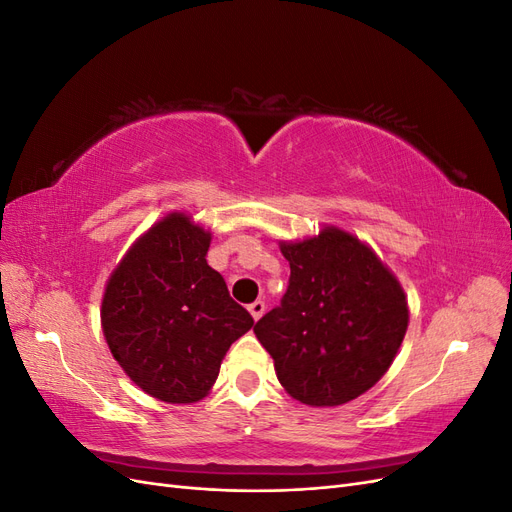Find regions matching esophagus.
I'll return each mask as SVG.
<instances>
[{"instance_id":"1","label":"esophagus","mask_w":512,"mask_h":512,"mask_svg":"<svg viewBox=\"0 0 512 512\" xmlns=\"http://www.w3.org/2000/svg\"><path fill=\"white\" fill-rule=\"evenodd\" d=\"M247 309H250V314H252V318L254 320H258V318H262V314H265V309H267V305L265 303H262V301H254L250 307H247Z\"/></svg>"}]
</instances>
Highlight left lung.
Instances as JSON below:
<instances>
[{
  "label": "left lung",
  "instance_id": "left-lung-1",
  "mask_svg": "<svg viewBox=\"0 0 512 512\" xmlns=\"http://www.w3.org/2000/svg\"><path fill=\"white\" fill-rule=\"evenodd\" d=\"M280 250L290 262L288 290L254 333L292 399L348 404L395 361L410 322L406 292L365 241L337 226L280 241Z\"/></svg>",
  "mask_w": 512,
  "mask_h": 512
}]
</instances>
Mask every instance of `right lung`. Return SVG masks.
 Instances as JSON below:
<instances>
[{"label": "right lung", "instance_id": "obj_1", "mask_svg": "<svg viewBox=\"0 0 512 512\" xmlns=\"http://www.w3.org/2000/svg\"><path fill=\"white\" fill-rule=\"evenodd\" d=\"M211 232L173 211L138 237L108 277L100 320L126 376L166 404L209 395L232 342L254 318L207 265Z\"/></svg>", "mask_w": 512, "mask_h": 512}]
</instances>
